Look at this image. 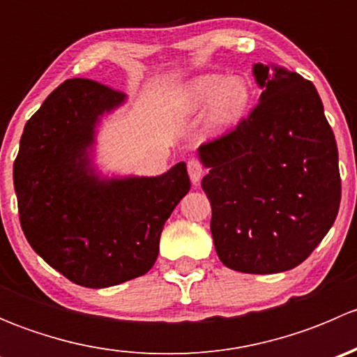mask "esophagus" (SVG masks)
Masks as SVG:
<instances>
[{
    "label": "esophagus",
    "instance_id": "34e87169",
    "mask_svg": "<svg viewBox=\"0 0 357 357\" xmlns=\"http://www.w3.org/2000/svg\"><path fill=\"white\" fill-rule=\"evenodd\" d=\"M204 172H205V167H204V164H202V162L199 160V158H195V157L190 158V160H188V174H190V179H192L193 185H197V183L200 181L202 176H204Z\"/></svg>",
    "mask_w": 357,
    "mask_h": 357
}]
</instances>
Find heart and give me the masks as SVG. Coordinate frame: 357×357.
Wrapping results in <instances>:
<instances>
[{"mask_svg":"<svg viewBox=\"0 0 357 357\" xmlns=\"http://www.w3.org/2000/svg\"><path fill=\"white\" fill-rule=\"evenodd\" d=\"M250 98V82L242 75H199L186 84L183 93V103L190 112L208 107V122L218 129L236 124L245 115Z\"/></svg>","mask_w":357,"mask_h":357,"instance_id":"heart-1","label":"heart"}]
</instances>
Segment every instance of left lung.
I'll return each mask as SVG.
<instances>
[{"label":"left lung","mask_w":357,"mask_h":357,"mask_svg":"<svg viewBox=\"0 0 357 357\" xmlns=\"http://www.w3.org/2000/svg\"><path fill=\"white\" fill-rule=\"evenodd\" d=\"M261 102L235 129L199 152L211 231L229 269H294L319 245L338 214V152L314 84L297 72L254 66Z\"/></svg>","instance_id":"8db88e82"}]
</instances>
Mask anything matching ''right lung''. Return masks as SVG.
<instances>
[{"label":"right lung","instance_id":"add662e5","mask_svg":"<svg viewBox=\"0 0 357 357\" xmlns=\"http://www.w3.org/2000/svg\"><path fill=\"white\" fill-rule=\"evenodd\" d=\"M122 102L117 89L67 79L27 121L13 162L25 238L53 269L89 289L149 273L165 221L190 192L185 162L157 178L93 174L96 122Z\"/></svg>","mask_w":357,"mask_h":357}]
</instances>
